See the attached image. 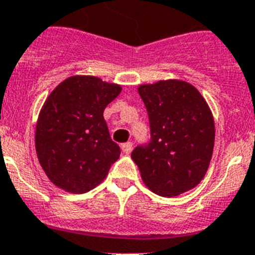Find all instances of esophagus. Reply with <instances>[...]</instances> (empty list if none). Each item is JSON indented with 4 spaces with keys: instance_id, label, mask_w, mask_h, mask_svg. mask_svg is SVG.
<instances>
[{
    "instance_id": "esophagus-1",
    "label": "esophagus",
    "mask_w": 255,
    "mask_h": 255,
    "mask_svg": "<svg viewBox=\"0 0 255 255\" xmlns=\"http://www.w3.org/2000/svg\"><path fill=\"white\" fill-rule=\"evenodd\" d=\"M132 147H133L132 142H126V144L122 145V150L124 154H129L132 151Z\"/></svg>"
}]
</instances>
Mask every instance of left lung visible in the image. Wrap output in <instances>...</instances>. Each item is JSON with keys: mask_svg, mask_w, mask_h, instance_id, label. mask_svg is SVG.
Masks as SVG:
<instances>
[{"mask_svg": "<svg viewBox=\"0 0 255 255\" xmlns=\"http://www.w3.org/2000/svg\"><path fill=\"white\" fill-rule=\"evenodd\" d=\"M150 123V142L131 157L151 192L174 197L193 189L207 172L214 150L215 126L206 100L184 80L141 84Z\"/></svg>", "mask_w": 255, "mask_h": 255, "instance_id": "1", "label": "left lung"}]
</instances>
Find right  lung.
I'll return each instance as SVG.
<instances>
[{
    "label": "right lung",
    "mask_w": 255,
    "mask_h": 255,
    "mask_svg": "<svg viewBox=\"0 0 255 255\" xmlns=\"http://www.w3.org/2000/svg\"><path fill=\"white\" fill-rule=\"evenodd\" d=\"M121 92L119 84L97 76L74 75L45 100L35 146L45 175L55 187L85 193L108 176L121 149L110 138L104 110Z\"/></svg>",
    "instance_id": "obj_1"
}]
</instances>
